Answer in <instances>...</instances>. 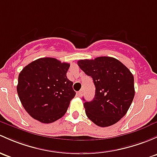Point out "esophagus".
I'll list each match as a JSON object with an SVG mask.
<instances>
[{"label": "esophagus", "instance_id": "1", "mask_svg": "<svg viewBox=\"0 0 157 157\" xmlns=\"http://www.w3.org/2000/svg\"><path fill=\"white\" fill-rule=\"evenodd\" d=\"M83 90H80V91L77 92V95H78V96L81 97L82 95H83Z\"/></svg>", "mask_w": 157, "mask_h": 157}]
</instances>
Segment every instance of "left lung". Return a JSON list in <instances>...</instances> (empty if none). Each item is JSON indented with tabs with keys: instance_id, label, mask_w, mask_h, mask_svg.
Wrapping results in <instances>:
<instances>
[{
	"instance_id": "8db88e82",
	"label": "left lung",
	"mask_w": 157,
	"mask_h": 157,
	"mask_svg": "<svg viewBox=\"0 0 157 157\" xmlns=\"http://www.w3.org/2000/svg\"><path fill=\"white\" fill-rule=\"evenodd\" d=\"M77 65L92 77L95 86L93 99L83 104L87 117L101 127L117 123L126 115L134 98L132 74L112 57L79 60Z\"/></svg>"
}]
</instances>
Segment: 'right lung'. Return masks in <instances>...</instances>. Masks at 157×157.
Masks as SVG:
<instances>
[{"label":"right lung","instance_id":"obj_1","mask_svg":"<svg viewBox=\"0 0 157 157\" xmlns=\"http://www.w3.org/2000/svg\"><path fill=\"white\" fill-rule=\"evenodd\" d=\"M70 64L54 58H41L31 62L19 74L17 93L31 117L50 123L65 115L75 96L73 82L67 78Z\"/></svg>","mask_w":157,"mask_h":157}]
</instances>
